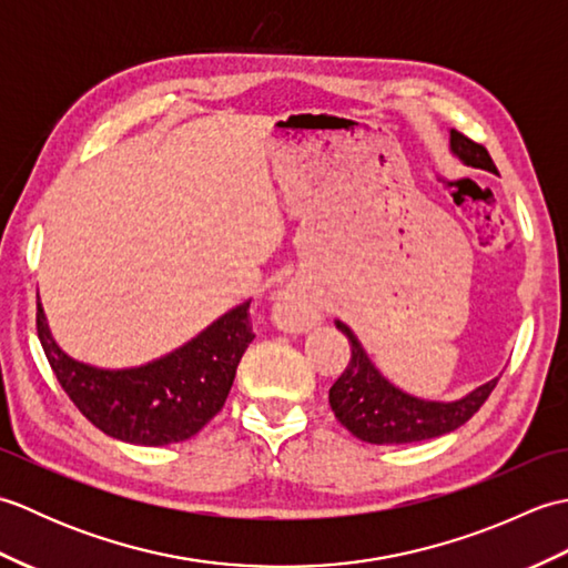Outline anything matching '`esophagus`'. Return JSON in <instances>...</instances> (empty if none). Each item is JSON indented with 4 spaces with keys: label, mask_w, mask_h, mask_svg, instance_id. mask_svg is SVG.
Wrapping results in <instances>:
<instances>
[{
    "label": "esophagus",
    "mask_w": 568,
    "mask_h": 568,
    "mask_svg": "<svg viewBox=\"0 0 568 568\" xmlns=\"http://www.w3.org/2000/svg\"><path fill=\"white\" fill-rule=\"evenodd\" d=\"M277 315L291 324V327L305 329L310 324V305L305 295L287 287V291H283L281 297H277Z\"/></svg>",
    "instance_id": "1"
}]
</instances>
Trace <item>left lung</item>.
<instances>
[{"label": "left lung", "mask_w": 568, "mask_h": 568, "mask_svg": "<svg viewBox=\"0 0 568 568\" xmlns=\"http://www.w3.org/2000/svg\"><path fill=\"white\" fill-rule=\"evenodd\" d=\"M452 151L466 165L496 171L484 143H476L462 131L452 129ZM352 348V358L339 378L329 388V405L336 419L368 444H413L449 434L474 417L488 395L496 390L498 378L480 385L470 395L456 403H427L393 388L381 373L373 368L364 348L356 342L346 324L336 322Z\"/></svg>", "instance_id": "1"}]
</instances>
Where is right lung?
I'll return each mask as SVG.
<instances>
[{"label": "right lung", "instance_id": "1", "mask_svg": "<svg viewBox=\"0 0 568 568\" xmlns=\"http://www.w3.org/2000/svg\"><path fill=\"white\" fill-rule=\"evenodd\" d=\"M248 307L226 312L178 352L126 371L92 368L65 356L51 339L41 303L36 332L58 383L94 427L129 444L163 446L195 437L224 407L253 342Z\"/></svg>", "mask_w": 568, "mask_h": 568}]
</instances>
